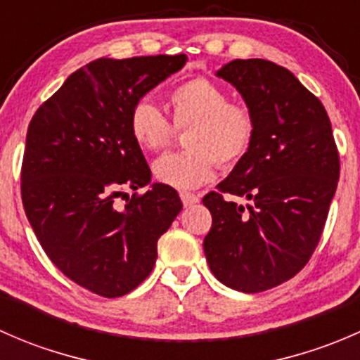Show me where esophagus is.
<instances>
[{
    "label": "esophagus",
    "instance_id": "obj_1",
    "mask_svg": "<svg viewBox=\"0 0 360 360\" xmlns=\"http://www.w3.org/2000/svg\"><path fill=\"white\" fill-rule=\"evenodd\" d=\"M179 197H181V200H183L184 207H190V205H193V203L200 202V197L195 193H190V191H181Z\"/></svg>",
    "mask_w": 360,
    "mask_h": 360
}]
</instances>
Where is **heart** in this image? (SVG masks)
Masks as SVG:
<instances>
[{
	"label": "heart",
	"instance_id": "b5f03b06",
	"mask_svg": "<svg viewBox=\"0 0 360 360\" xmlns=\"http://www.w3.org/2000/svg\"><path fill=\"white\" fill-rule=\"evenodd\" d=\"M176 129H186L188 150L167 153L153 163L158 183L191 190L214 179L217 162L231 167L249 153L256 136V118L248 104L230 101L217 83L195 76L169 92ZM129 132L146 151H158L174 136L167 116L150 101H137L129 112Z\"/></svg>",
	"mask_w": 360,
	"mask_h": 360
}]
</instances>
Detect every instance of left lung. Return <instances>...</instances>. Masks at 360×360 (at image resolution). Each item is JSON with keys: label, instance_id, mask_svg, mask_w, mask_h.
<instances>
[{"label": "left lung", "instance_id": "left-lung-1", "mask_svg": "<svg viewBox=\"0 0 360 360\" xmlns=\"http://www.w3.org/2000/svg\"><path fill=\"white\" fill-rule=\"evenodd\" d=\"M216 75L242 94L256 136L217 191L203 197L212 214L203 252L224 285L261 292L292 278L314 254L340 179V155L324 106L289 69L235 59Z\"/></svg>", "mask_w": 360, "mask_h": 360}]
</instances>
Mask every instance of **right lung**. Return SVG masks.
<instances>
[{"mask_svg": "<svg viewBox=\"0 0 360 360\" xmlns=\"http://www.w3.org/2000/svg\"><path fill=\"white\" fill-rule=\"evenodd\" d=\"M186 60L184 53L97 59L72 72L29 123L25 216L50 261L103 297L123 296L151 274L158 238L183 209L177 191L162 183L125 207L115 198L151 181L129 132L130 110Z\"/></svg>", "mask_w": 360, "mask_h": 360, "instance_id": "obj_1", "label": "right lung"}]
</instances>
